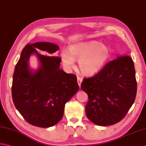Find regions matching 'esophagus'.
Segmentation results:
<instances>
[{"label": "esophagus", "instance_id": "1", "mask_svg": "<svg viewBox=\"0 0 146 146\" xmlns=\"http://www.w3.org/2000/svg\"><path fill=\"white\" fill-rule=\"evenodd\" d=\"M82 81H83L82 78H80L79 76H77V82H78V84L80 87V86H81V84H82Z\"/></svg>", "mask_w": 146, "mask_h": 146}]
</instances>
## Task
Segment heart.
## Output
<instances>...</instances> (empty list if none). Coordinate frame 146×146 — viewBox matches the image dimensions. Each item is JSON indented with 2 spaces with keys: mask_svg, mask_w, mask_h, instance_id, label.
Instances as JSON below:
<instances>
[{
  "mask_svg": "<svg viewBox=\"0 0 146 146\" xmlns=\"http://www.w3.org/2000/svg\"><path fill=\"white\" fill-rule=\"evenodd\" d=\"M111 56L107 45L97 41L78 42L71 45L68 51L62 50L61 59L64 68L70 71L75 67V61L78 60V66L83 74L95 75L101 70Z\"/></svg>",
  "mask_w": 146,
  "mask_h": 146,
  "instance_id": "b5f03b06",
  "label": "heart"
}]
</instances>
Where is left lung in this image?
Masks as SVG:
<instances>
[{"label":"left lung","instance_id":"left-lung-1","mask_svg":"<svg viewBox=\"0 0 146 146\" xmlns=\"http://www.w3.org/2000/svg\"><path fill=\"white\" fill-rule=\"evenodd\" d=\"M82 89L88 95L85 106L88 119L99 126L121 121L133 104L137 93L132 59L118 56L92 78H84Z\"/></svg>","mask_w":146,"mask_h":146}]
</instances>
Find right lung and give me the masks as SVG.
Wrapping results in <instances>:
<instances>
[{
  "instance_id": "right-lung-1",
  "label": "right lung",
  "mask_w": 146,
  "mask_h": 146,
  "mask_svg": "<svg viewBox=\"0 0 146 146\" xmlns=\"http://www.w3.org/2000/svg\"><path fill=\"white\" fill-rule=\"evenodd\" d=\"M45 51L47 56L37 52ZM59 49L53 43L27 44L23 49L14 70L12 97L16 109L30 124L48 128L56 125L64 115L65 104L78 92L76 76L60 69L61 59L54 56ZM35 54L39 61L31 70L29 59Z\"/></svg>"
}]
</instances>
